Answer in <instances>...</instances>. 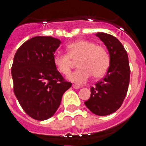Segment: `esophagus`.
<instances>
[{"label": "esophagus", "mask_w": 146, "mask_h": 146, "mask_svg": "<svg viewBox=\"0 0 146 146\" xmlns=\"http://www.w3.org/2000/svg\"><path fill=\"white\" fill-rule=\"evenodd\" d=\"M72 87H73V88H74V89H79V88H81V86L75 85V84H73V85H72Z\"/></svg>", "instance_id": "1"}]
</instances>
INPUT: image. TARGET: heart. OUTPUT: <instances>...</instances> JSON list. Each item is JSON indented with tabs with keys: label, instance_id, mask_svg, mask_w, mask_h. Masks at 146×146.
Instances as JSON below:
<instances>
[{
	"label": "heart",
	"instance_id": "heart-1",
	"mask_svg": "<svg viewBox=\"0 0 146 146\" xmlns=\"http://www.w3.org/2000/svg\"><path fill=\"white\" fill-rule=\"evenodd\" d=\"M67 54L55 55L53 63L62 74L68 75L77 62L79 68L69 74L68 79L76 84H84L91 74L94 78H100L106 74L110 66L109 54L104 47L96 45L94 42L81 39L68 45Z\"/></svg>",
	"mask_w": 146,
	"mask_h": 146
}]
</instances>
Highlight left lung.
I'll return each instance as SVG.
<instances>
[{
	"label": "left lung",
	"mask_w": 146,
	"mask_h": 146,
	"mask_svg": "<svg viewBox=\"0 0 146 146\" xmlns=\"http://www.w3.org/2000/svg\"><path fill=\"white\" fill-rule=\"evenodd\" d=\"M96 36L107 46L110 66L104 78L91 88V97L84 104L93 113L107 116L121 107L128 91L130 68L126 49L116 37L105 33Z\"/></svg>",
	"instance_id": "8db88e82"
}]
</instances>
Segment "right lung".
I'll use <instances>...</instances> for the list:
<instances>
[{
    "label": "right lung",
    "mask_w": 146,
    "mask_h": 146,
    "mask_svg": "<svg viewBox=\"0 0 146 146\" xmlns=\"http://www.w3.org/2000/svg\"><path fill=\"white\" fill-rule=\"evenodd\" d=\"M60 44L59 39L52 36H35L22 44L13 58L14 94L26 113L36 120L52 117L63 94L72 86L53 63Z\"/></svg>",
    "instance_id": "add662e5"
}]
</instances>
